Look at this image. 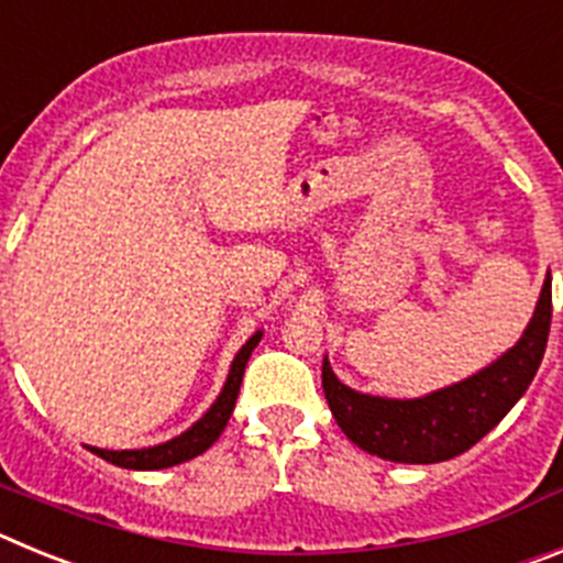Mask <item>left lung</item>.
<instances>
[{
  "mask_svg": "<svg viewBox=\"0 0 563 563\" xmlns=\"http://www.w3.org/2000/svg\"><path fill=\"white\" fill-rule=\"evenodd\" d=\"M553 318L550 273L536 312L516 346L485 369L422 397H377L350 389L324 357L321 386L341 431L366 454L406 465H431L465 454L487 431L499 426L533 383L547 350Z\"/></svg>",
  "mask_w": 563,
  "mask_h": 563,
  "instance_id": "left-lung-1",
  "label": "left lung"
}]
</instances>
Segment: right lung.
<instances>
[{
  "mask_svg": "<svg viewBox=\"0 0 563 563\" xmlns=\"http://www.w3.org/2000/svg\"><path fill=\"white\" fill-rule=\"evenodd\" d=\"M258 341H262V330H256L245 343H242V350L236 352L231 369H228L225 386H222V391L217 395V400L211 402V409H208L200 420L194 422L191 429L172 437V440L161 442V445H148V449L107 451V449H92V445H87V449L92 451V454L101 456V460L112 462V465L118 467H129V471H161V467L180 465V462L200 456L202 451L211 449L213 442L220 440L222 431H225L228 420H231L233 415V406H236L239 386H242V375H245L247 357H251V352L256 350Z\"/></svg>",
  "mask_w": 563,
  "mask_h": 563,
  "instance_id": "add662e5",
  "label": "right lung"
}]
</instances>
